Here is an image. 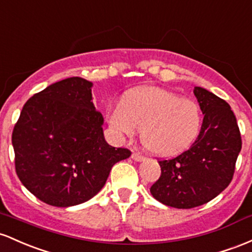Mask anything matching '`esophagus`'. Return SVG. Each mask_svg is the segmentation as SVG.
I'll return each instance as SVG.
<instances>
[{
  "instance_id": "obj_1",
  "label": "esophagus",
  "mask_w": 252,
  "mask_h": 252,
  "mask_svg": "<svg viewBox=\"0 0 252 252\" xmlns=\"http://www.w3.org/2000/svg\"><path fill=\"white\" fill-rule=\"evenodd\" d=\"M132 159L135 160V162H143V160H145V157L141 156L139 154H132Z\"/></svg>"
}]
</instances>
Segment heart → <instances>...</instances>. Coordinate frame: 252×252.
<instances>
[{
    "instance_id": "heart-1",
    "label": "heart",
    "mask_w": 252,
    "mask_h": 252,
    "mask_svg": "<svg viewBox=\"0 0 252 252\" xmlns=\"http://www.w3.org/2000/svg\"><path fill=\"white\" fill-rule=\"evenodd\" d=\"M107 121L121 137H133L140 129L144 148L158 156H170L188 149L196 139L202 113L194 100L170 90L138 88L109 109Z\"/></svg>"
}]
</instances>
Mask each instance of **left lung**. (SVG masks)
Segmentation results:
<instances>
[{
	"label": "left lung",
	"instance_id": "left-lung-1",
	"mask_svg": "<svg viewBox=\"0 0 252 252\" xmlns=\"http://www.w3.org/2000/svg\"><path fill=\"white\" fill-rule=\"evenodd\" d=\"M194 95L205 115L201 131L190 149L158 162L162 174L150 188L163 205L182 210L207 203L230 185L242 149L230 104L201 87H195Z\"/></svg>",
	"mask_w": 252,
	"mask_h": 252
}]
</instances>
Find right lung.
Masks as SVG:
<instances>
[{
    "mask_svg": "<svg viewBox=\"0 0 252 252\" xmlns=\"http://www.w3.org/2000/svg\"><path fill=\"white\" fill-rule=\"evenodd\" d=\"M93 83L65 78L25 103L12 144L20 181L34 196L71 207L95 196L112 166L131 156L104 139L103 117L93 103Z\"/></svg>",
    "mask_w": 252,
    "mask_h": 252,
    "instance_id": "right-lung-1",
    "label": "right lung"
}]
</instances>
